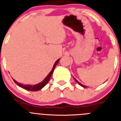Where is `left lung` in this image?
Here are the masks:
<instances>
[{
  "instance_id": "8db88e82",
  "label": "left lung",
  "mask_w": 121,
  "mask_h": 121,
  "mask_svg": "<svg viewBox=\"0 0 121 121\" xmlns=\"http://www.w3.org/2000/svg\"><path fill=\"white\" fill-rule=\"evenodd\" d=\"M74 80H75V81H76V82H78V84H79V85H81V86H82V87H84V88H87V86H85V85H82V84H81V83H80V82H78V80H76V79L75 78H74Z\"/></svg>"
}]
</instances>
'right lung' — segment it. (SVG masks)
<instances>
[{
	"instance_id": "add662e5",
	"label": "right lung",
	"mask_w": 121,
	"mask_h": 121,
	"mask_svg": "<svg viewBox=\"0 0 121 121\" xmlns=\"http://www.w3.org/2000/svg\"><path fill=\"white\" fill-rule=\"evenodd\" d=\"M59 60L60 59H57V60L56 61V62L54 63V65H53V68H52L51 71L50 72V73L48 74L47 76L44 79H43V81H42L41 82L39 83V84H36V85H23V84L17 82L16 80L13 79L14 82L18 86H19L20 87H21V88H23V89L26 90L32 91H37L40 90L42 88H43V87L46 85V84H47L48 82H49L50 78H51V75H52V74H53V71H54V68H55L56 66L57 65V64H58Z\"/></svg>"
}]
</instances>
